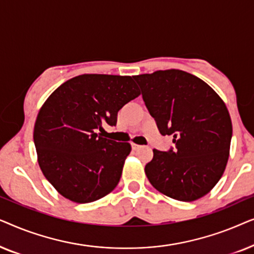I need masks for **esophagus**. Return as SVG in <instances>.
<instances>
[{
    "mask_svg": "<svg viewBox=\"0 0 254 254\" xmlns=\"http://www.w3.org/2000/svg\"><path fill=\"white\" fill-rule=\"evenodd\" d=\"M140 148H141V145L131 143V149H133V150H138V149H140Z\"/></svg>",
    "mask_w": 254,
    "mask_h": 254,
    "instance_id": "esophagus-1",
    "label": "esophagus"
}]
</instances>
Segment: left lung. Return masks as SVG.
I'll return each mask as SVG.
<instances>
[{
    "label": "left lung",
    "instance_id": "8db88e82",
    "mask_svg": "<svg viewBox=\"0 0 254 254\" xmlns=\"http://www.w3.org/2000/svg\"><path fill=\"white\" fill-rule=\"evenodd\" d=\"M142 98L162 135L175 147L154 149L145 165L152 186L172 199L194 201L206 195L223 175L232 124L227 106L207 83L170 69L134 76Z\"/></svg>",
    "mask_w": 254,
    "mask_h": 254
}]
</instances>
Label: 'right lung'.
Returning <instances> with one entry per match:
<instances>
[{"label":"right lung","mask_w":254,"mask_h":254,"mask_svg":"<svg viewBox=\"0 0 254 254\" xmlns=\"http://www.w3.org/2000/svg\"><path fill=\"white\" fill-rule=\"evenodd\" d=\"M140 96L130 76L85 74L59 86L41 107L33 141L44 176L77 203L105 196L119 183L130 144L104 137L118 112Z\"/></svg>","instance_id":"right-lung-1"}]
</instances>
